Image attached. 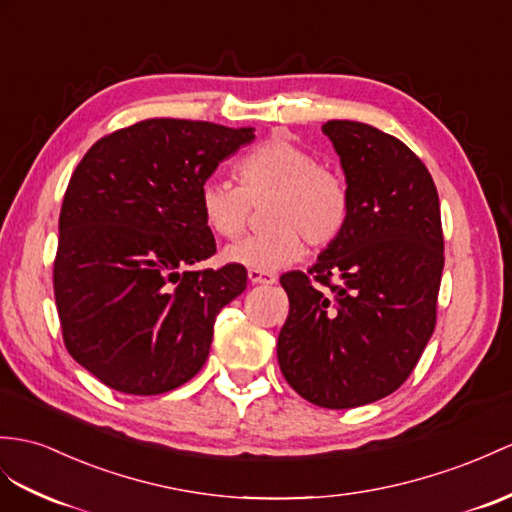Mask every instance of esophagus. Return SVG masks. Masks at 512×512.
<instances>
[{
	"mask_svg": "<svg viewBox=\"0 0 512 512\" xmlns=\"http://www.w3.org/2000/svg\"><path fill=\"white\" fill-rule=\"evenodd\" d=\"M247 278L252 284H273V282H276V276H273V273L260 271V269H249Z\"/></svg>",
	"mask_w": 512,
	"mask_h": 512,
	"instance_id": "34e87169",
	"label": "esophagus"
}]
</instances>
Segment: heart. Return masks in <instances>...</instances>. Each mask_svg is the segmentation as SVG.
Returning <instances> with one entry per match:
<instances>
[{
	"label": "heart",
	"instance_id": "obj_1",
	"mask_svg": "<svg viewBox=\"0 0 512 512\" xmlns=\"http://www.w3.org/2000/svg\"><path fill=\"white\" fill-rule=\"evenodd\" d=\"M239 184L208 178L199 189V210L206 226L223 239L239 236L252 206L263 210L267 232L232 243L223 260L260 271L297 263L306 245L326 247L339 239L350 217V195L343 180L319 167L313 152L291 134L273 132L247 152L236 167Z\"/></svg>",
	"mask_w": 512,
	"mask_h": 512
}]
</instances>
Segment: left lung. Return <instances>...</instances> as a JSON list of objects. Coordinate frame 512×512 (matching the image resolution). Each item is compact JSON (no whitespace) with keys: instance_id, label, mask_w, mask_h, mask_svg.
I'll return each mask as SVG.
<instances>
[{"instance_id":"8db88e82","label":"left lung","mask_w":512,"mask_h":512,"mask_svg":"<svg viewBox=\"0 0 512 512\" xmlns=\"http://www.w3.org/2000/svg\"><path fill=\"white\" fill-rule=\"evenodd\" d=\"M321 130L341 158L350 217L308 273L280 278L291 310L278 363L304 400L339 410L406 382L434 332L445 258L426 165L367 123L328 121Z\"/></svg>"}]
</instances>
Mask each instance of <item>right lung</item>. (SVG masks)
<instances>
[{
    "label": "right lung",
    "instance_id": "obj_1",
    "mask_svg": "<svg viewBox=\"0 0 512 512\" xmlns=\"http://www.w3.org/2000/svg\"><path fill=\"white\" fill-rule=\"evenodd\" d=\"M254 128L147 119L99 139L69 180L54 295L69 354L106 386L160 395L204 367L241 265L193 271L217 252L199 189Z\"/></svg>",
    "mask_w": 512,
    "mask_h": 512
}]
</instances>
